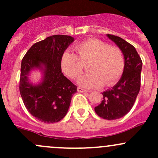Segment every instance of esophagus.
<instances>
[{
  "label": "esophagus",
  "instance_id": "esophagus-1",
  "mask_svg": "<svg viewBox=\"0 0 158 158\" xmlns=\"http://www.w3.org/2000/svg\"><path fill=\"white\" fill-rule=\"evenodd\" d=\"M77 92H88L87 90H85V89L80 88V87H78L77 88Z\"/></svg>",
  "mask_w": 158,
  "mask_h": 158
}]
</instances>
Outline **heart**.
<instances>
[{
    "label": "heart",
    "mask_w": 158,
    "mask_h": 158,
    "mask_svg": "<svg viewBox=\"0 0 158 158\" xmlns=\"http://www.w3.org/2000/svg\"><path fill=\"white\" fill-rule=\"evenodd\" d=\"M76 54L70 51L63 52L61 67L65 74L72 79L82 75L84 65L89 71L78 79V84L84 88H101L106 85L111 86L118 81L125 68V60L121 49L110 47L102 40L91 38L82 41L75 47Z\"/></svg>",
    "instance_id": "obj_1"
}]
</instances>
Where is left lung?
Instances as JSON below:
<instances>
[{"mask_svg":"<svg viewBox=\"0 0 158 158\" xmlns=\"http://www.w3.org/2000/svg\"><path fill=\"white\" fill-rule=\"evenodd\" d=\"M122 52L125 68L118 82L111 89L103 92L102 102L95 107L99 117L115 120L125 116L133 107L141 87L142 61L135 47L119 36L107 34Z\"/></svg>","mask_w":158,"mask_h":158,"instance_id":"left-lung-1","label":"left lung"}]
</instances>
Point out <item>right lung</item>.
I'll return each instance as SVG.
<instances>
[{"label":"right lung","mask_w":158,"mask_h":158,"mask_svg":"<svg viewBox=\"0 0 158 158\" xmlns=\"http://www.w3.org/2000/svg\"><path fill=\"white\" fill-rule=\"evenodd\" d=\"M75 40L67 35H53L36 43L21 62L20 92L30 114L44 123L60 122L67 114L77 86L62 73L61 57ZM39 70L41 79L34 84L29 76Z\"/></svg>","instance_id":"right-lung-1"}]
</instances>
